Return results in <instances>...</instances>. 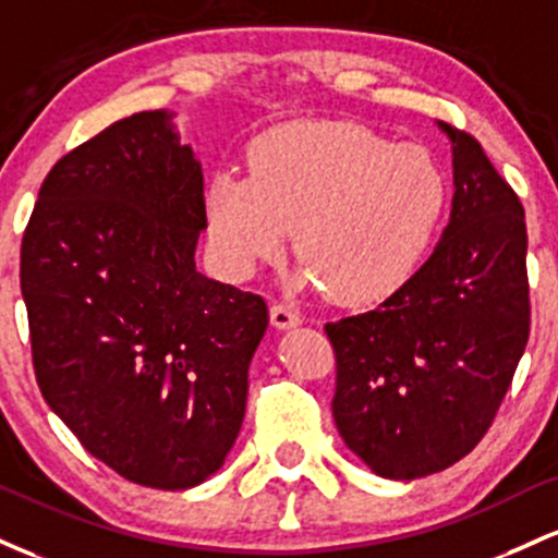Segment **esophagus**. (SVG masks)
I'll use <instances>...</instances> for the list:
<instances>
[{
  "instance_id": "1",
  "label": "esophagus",
  "mask_w": 558,
  "mask_h": 558,
  "mask_svg": "<svg viewBox=\"0 0 558 558\" xmlns=\"http://www.w3.org/2000/svg\"><path fill=\"white\" fill-rule=\"evenodd\" d=\"M271 324H274V327H277V329L298 327V324H300V313L292 311L290 305L277 303V305H271Z\"/></svg>"
}]
</instances>
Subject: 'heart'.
<instances>
[{"instance_id": "1", "label": "heart", "mask_w": 558, "mask_h": 558, "mask_svg": "<svg viewBox=\"0 0 558 558\" xmlns=\"http://www.w3.org/2000/svg\"><path fill=\"white\" fill-rule=\"evenodd\" d=\"M448 184L429 153L345 121H292L250 149V177L218 173L205 190L213 255L253 277L292 229L298 284L340 305L398 292L435 240Z\"/></svg>"}]
</instances>
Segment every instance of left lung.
<instances>
[{
	"instance_id": "obj_1",
	"label": "left lung",
	"mask_w": 558,
	"mask_h": 558,
	"mask_svg": "<svg viewBox=\"0 0 558 558\" xmlns=\"http://www.w3.org/2000/svg\"><path fill=\"white\" fill-rule=\"evenodd\" d=\"M453 144V210L427 263L379 308L327 324L331 414L387 480L461 461L490 429L530 337L527 227L517 192L466 131Z\"/></svg>"
}]
</instances>
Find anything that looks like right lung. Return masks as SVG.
Instances as JSON below:
<instances>
[{
	"instance_id": "obj_1",
	"label": "right lung",
	"mask_w": 558,
	"mask_h": 558,
	"mask_svg": "<svg viewBox=\"0 0 558 558\" xmlns=\"http://www.w3.org/2000/svg\"><path fill=\"white\" fill-rule=\"evenodd\" d=\"M203 171L171 112L116 121L54 162L21 245L44 400L94 459L186 490L240 435L260 295L203 277Z\"/></svg>"
}]
</instances>
